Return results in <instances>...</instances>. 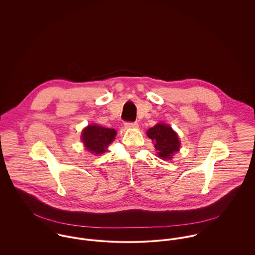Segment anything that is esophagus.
I'll return each instance as SVG.
<instances>
[{
    "label": "esophagus",
    "instance_id": "34e87169",
    "mask_svg": "<svg viewBox=\"0 0 255 255\" xmlns=\"http://www.w3.org/2000/svg\"><path fill=\"white\" fill-rule=\"evenodd\" d=\"M125 127H126V128H128V129H131V128L134 129V128H138V124L136 122H133V123L128 122V123L125 124Z\"/></svg>",
    "mask_w": 255,
    "mask_h": 255
}]
</instances>
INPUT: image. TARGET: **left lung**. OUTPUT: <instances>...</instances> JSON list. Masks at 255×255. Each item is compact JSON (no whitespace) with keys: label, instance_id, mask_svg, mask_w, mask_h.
Masks as SVG:
<instances>
[{"label":"left lung","instance_id":"obj_1","mask_svg":"<svg viewBox=\"0 0 255 255\" xmlns=\"http://www.w3.org/2000/svg\"><path fill=\"white\" fill-rule=\"evenodd\" d=\"M147 135L154 141L157 154L163 160H171L173 155L180 150L179 136L169 125L157 124L147 130Z\"/></svg>","mask_w":255,"mask_h":255}]
</instances>
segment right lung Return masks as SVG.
I'll use <instances>...</instances> for the list:
<instances>
[{"label":"right lung","mask_w":255,"mask_h":255,"mask_svg":"<svg viewBox=\"0 0 255 255\" xmlns=\"http://www.w3.org/2000/svg\"><path fill=\"white\" fill-rule=\"evenodd\" d=\"M117 131L97 125H89L81 132V140L85 148L94 155L106 152L110 143L115 139Z\"/></svg>","instance_id":"add662e5"}]
</instances>
